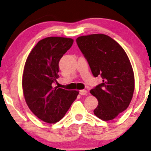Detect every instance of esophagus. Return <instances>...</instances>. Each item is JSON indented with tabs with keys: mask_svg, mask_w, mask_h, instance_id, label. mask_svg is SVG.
I'll return each instance as SVG.
<instances>
[{
	"mask_svg": "<svg viewBox=\"0 0 151 151\" xmlns=\"http://www.w3.org/2000/svg\"><path fill=\"white\" fill-rule=\"evenodd\" d=\"M80 94H81V95H85V94H87V91L85 90H82L79 92Z\"/></svg>",
	"mask_w": 151,
	"mask_h": 151,
	"instance_id": "obj_1",
	"label": "esophagus"
}]
</instances>
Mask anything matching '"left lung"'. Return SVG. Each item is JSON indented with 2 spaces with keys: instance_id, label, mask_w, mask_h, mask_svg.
I'll return each instance as SVG.
<instances>
[{
  "instance_id": "1",
  "label": "left lung",
  "mask_w": 151,
  "mask_h": 151,
  "mask_svg": "<svg viewBox=\"0 0 151 151\" xmlns=\"http://www.w3.org/2000/svg\"><path fill=\"white\" fill-rule=\"evenodd\" d=\"M76 42L93 76L102 78V83L90 91L99 102L94 115L104 121L113 120L127 109L132 99L134 76L129 59L123 48L106 35L81 36Z\"/></svg>"
}]
</instances>
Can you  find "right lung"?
<instances>
[{
	"mask_svg": "<svg viewBox=\"0 0 151 151\" xmlns=\"http://www.w3.org/2000/svg\"><path fill=\"white\" fill-rule=\"evenodd\" d=\"M73 43L71 38L48 37L31 50L24 66L22 87L28 106L39 119L55 123L60 120L77 97L78 91L54 87L59 62Z\"/></svg>",
	"mask_w": 151,
	"mask_h": 151,
	"instance_id": "1",
	"label": "right lung"
}]
</instances>
